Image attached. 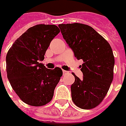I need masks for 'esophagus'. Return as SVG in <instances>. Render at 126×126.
Here are the masks:
<instances>
[{
  "mask_svg": "<svg viewBox=\"0 0 126 126\" xmlns=\"http://www.w3.org/2000/svg\"><path fill=\"white\" fill-rule=\"evenodd\" d=\"M62 72H63V74H67V73H68V71L65 70H62Z\"/></svg>",
  "mask_w": 126,
  "mask_h": 126,
  "instance_id": "1",
  "label": "esophagus"
}]
</instances>
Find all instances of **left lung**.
<instances>
[{
  "instance_id": "obj_1",
  "label": "left lung",
  "mask_w": 126,
  "mask_h": 126,
  "mask_svg": "<svg viewBox=\"0 0 126 126\" xmlns=\"http://www.w3.org/2000/svg\"><path fill=\"white\" fill-rule=\"evenodd\" d=\"M61 33L77 60H82L83 79L73 74L71 85L74 103L80 109L97 107L107 93L114 76V57L109 43L88 25L59 24Z\"/></svg>"
}]
</instances>
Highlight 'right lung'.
I'll return each instance as SVG.
<instances>
[{
  "instance_id": "1",
  "label": "right lung",
  "mask_w": 126,
  "mask_h": 126,
  "mask_svg": "<svg viewBox=\"0 0 126 126\" xmlns=\"http://www.w3.org/2000/svg\"><path fill=\"white\" fill-rule=\"evenodd\" d=\"M59 33L55 25L38 24L17 38L7 52V79L19 98L29 105L40 107L50 102L62 76L60 68L49 69L40 63Z\"/></svg>"
}]
</instances>
